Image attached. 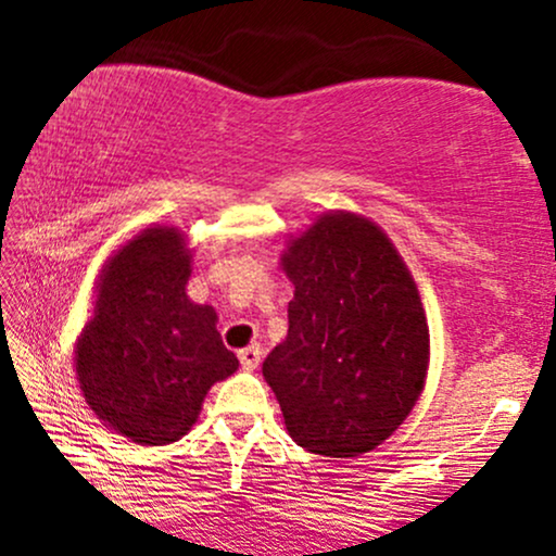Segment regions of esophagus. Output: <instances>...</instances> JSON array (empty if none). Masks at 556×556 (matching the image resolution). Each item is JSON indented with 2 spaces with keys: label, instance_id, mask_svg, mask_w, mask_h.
<instances>
[{
  "label": "esophagus",
  "instance_id": "obj_1",
  "mask_svg": "<svg viewBox=\"0 0 556 556\" xmlns=\"http://www.w3.org/2000/svg\"><path fill=\"white\" fill-rule=\"evenodd\" d=\"M238 356H240V364H242V369L253 371V369L257 367V364H261V356H263V352H261V346L253 344V346H245V349H240Z\"/></svg>",
  "mask_w": 556,
  "mask_h": 556
}]
</instances>
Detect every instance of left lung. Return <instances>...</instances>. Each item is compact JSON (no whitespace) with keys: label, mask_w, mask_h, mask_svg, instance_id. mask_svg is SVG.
Here are the masks:
<instances>
[{"label":"left lung","mask_w":556,"mask_h":556,"mask_svg":"<svg viewBox=\"0 0 556 556\" xmlns=\"http://www.w3.org/2000/svg\"><path fill=\"white\" fill-rule=\"evenodd\" d=\"M288 337L263 362L286 430L308 453L356 458L420 397L430 331L417 286L382 227L326 212L288 240Z\"/></svg>","instance_id":"1"}]
</instances>
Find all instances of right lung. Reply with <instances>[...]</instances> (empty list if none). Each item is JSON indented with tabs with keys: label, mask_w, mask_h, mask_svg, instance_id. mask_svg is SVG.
Returning a JSON list of instances; mask_svg holds the SVG:
<instances>
[{
	"label": "right lung",
	"mask_w": 556,
	"mask_h": 556,
	"mask_svg": "<svg viewBox=\"0 0 556 556\" xmlns=\"http://www.w3.org/2000/svg\"><path fill=\"white\" fill-rule=\"evenodd\" d=\"M192 250L177 227L151 225L105 261L93 316L75 344V375L105 428L139 445L192 430L210 387L238 369L212 306L189 301Z\"/></svg>",
	"instance_id": "obj_1"
}]
</instances>
